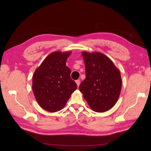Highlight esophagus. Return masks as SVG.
I'll return each mask as SVG.
<instances>
[{
    "label": "esophagus",
    "instance_id": "esophagus-1",
    "mask_svg": "<svg viewBox=\"0 0 151 151\" xmlns=\"http://www.w3.org/2000/svg\"><path fill=\"white\" fill-rule=\"evenodd\" d=\"M76 84H77V86H79V85H80V83H81V81H80V80H77V81H76Z\"/></svg>",
    "mask_w": 151,
    "mask_h": 151
}]
</instances>
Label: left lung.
Wrapping results in <instances>:
<instances>
[{
	"label": "left lung",
	"instance_id": "1",
	"mask_svg": "<svg viewBox=\"0 0 151 151\" xmlns=\"http://www.w3.org/2000/svg\"><path fill=\"white\" fill-rule=\"evenodd\" d=\"M86 68V79L79 86L90 108L102 113L113 108L121 92L120 72L113 62L99 52H82Z\"/></svg>",
	"mask_w": 151,
	"mask_h": 151
}]
</instances>
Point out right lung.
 <instances>
[{
    "label": "right lung",
    "mask_w": 151,
    "mask_h": 151,
    "mask_svg": "<svg viewBox=\"0 0 151 151\" xmlns=\"http://www.w3.org/2000/svg\"><path fill=\"white\" fill-rule=\"evenodd\" d=\"M71 52L49 54L33 76L32 89L38 104L50 112L60 111L77 88L70 78L71 70L66 61Z\"/></svg>",
    "instance_id": "obj_1"
}]
</instances>
